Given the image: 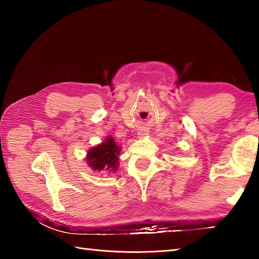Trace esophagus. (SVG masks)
I'll use <instances>...</instances> for the list:
<instances>
[{
    "mask_svg": "<svg viewBox=\"0 0 259 259\" xmlns=\"http://www.w3.org/2000/svg\"><path fill=\"white\" fill-rule=\"evenodd\" d=\"M146 136H148V131H146V130H142V131H139V133H138V137L140 139L145 138Z\"/></svg>",
    "mask_w": 259,
    "mask_h": 259,
    "instance_id": "34e87169",
    "label": "esophagus"
}]
</instances>
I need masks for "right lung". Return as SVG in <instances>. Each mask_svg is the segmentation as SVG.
<instances>
[{"mask_svg": "<svg viewBox=\"0 0 259 259\" xmlns=\"http://www.w3.org/2000/svg\"><path fill=\"white\" fill-rule=\"evenodd\" d=\"M121 148L111 136L87 152V163L93 171L112 172L119 168V153Z\"/></svg>", "mask_w": 259, "mask_h": 259, "instance_id": "add662e5", "label": "right lung"}]
</instances>
